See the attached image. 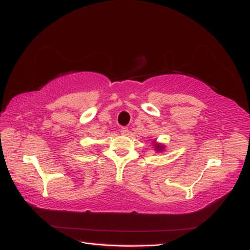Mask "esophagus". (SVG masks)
I'll list each match as a JSON object with an SVG mask.
<instances>
[{
	"label": "esophagus",
	"mask_w": 250,
	"mask_h": 250,
	"mask_svg": "<svg viewBox=\"0 0 250 250\" xmlns=\"http://www.w3.org/2000/svg\"><path fill=\"white\" fill-rule=\"evenodd\" d=\"M120 132H121V134L126 135V134L129 133V130H128V128H125V126H121V128H120Z\"/></svg>",
	"instance_id": "esophagus-1"
}]
</instances>
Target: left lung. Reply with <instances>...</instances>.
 Listing matches in <instances>:
<instances>
[{
    "label": "left lung",
    "instance_id": "8db88e82",
    "mask_svg": "<svg viewBox=\"0 0 250 250\" xmlns=\"http://www.w3.org/2000/svg\"><path fill=\"white\" fill-rule=\"evenodd\" d=\"M152 143H153V147H154V149H155L156 153H161L165 149V145L162 143H157L155 140H154Z\"/></svg>",
    "mask_w": 250,
    "mask_h": 250
}]
</instances>
